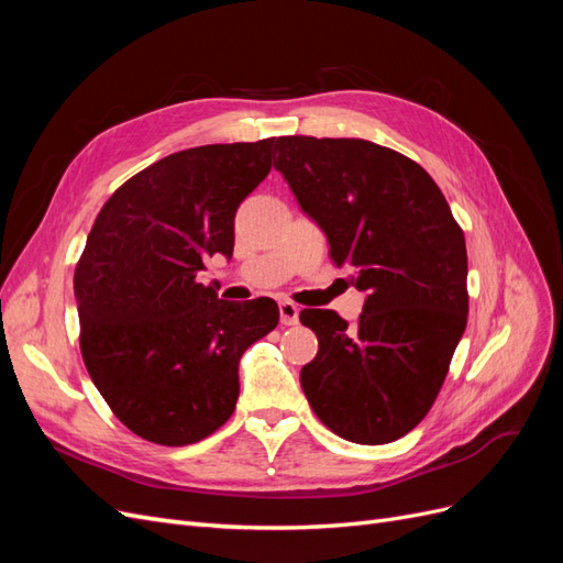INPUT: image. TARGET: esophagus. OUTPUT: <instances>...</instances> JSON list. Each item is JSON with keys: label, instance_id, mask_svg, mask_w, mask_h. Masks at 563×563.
I'll return each mask as SVG.
<instances>
[{"label": "esophagus", "instance_id": "obj_1", "mask_svg": "<svg viewBox=\"0 0 563 563\" xmlns=\"http://www.w3.org/2000/svg\"><path fill=\"white\" fill-rule=\"evenodd\" d=\"M298 305H294L291 300H282L279 302V321L284 323V327H296L298 323Z\"/></svg>", "mask_w": 563, "mask_h": 563}]
</instances>
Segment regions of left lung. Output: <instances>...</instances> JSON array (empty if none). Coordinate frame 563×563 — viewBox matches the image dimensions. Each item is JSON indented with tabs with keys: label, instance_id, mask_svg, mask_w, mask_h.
<instances>
[{
	"label": "left lung",
	"instance_id": "obj_1",
	"mask_svg": "<svg viewBox=\"0 0 563 563\" xmlns=\"http://www.w3.org/2000/svg\"><path fill=\"white\" fill-rule=\"evenodd\" d=\"M275 168L366 294L356 327L302 310L319 350L300 371L317 418L378 446L428 416L467 327V249L422 166L362 139L284 135Z\"/></svg>",
	"mask_w": 563,
	"mask_h": 563
}]
</instances>
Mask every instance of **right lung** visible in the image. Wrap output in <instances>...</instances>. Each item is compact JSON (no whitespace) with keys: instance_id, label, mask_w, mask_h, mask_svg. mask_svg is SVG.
<instances>
[{"instance_id":"add662e5","label":"right lung","mask_w":563,"mask_h":563,"mask_svg":"<svg viewBox=\"0 0 563 563\" xmlns=\"http://www.w3.org/2000/svg\"><path fill=\"white\" fill-rule=\"evenodd\" d=\"M275 139L199 145L135 174L106 201L75 269L81 356L131 432L201 441L240 397V360L279 321L272 298L220 300L209 255L232 258L234 216L272 168Z\"/></svg>"}]
</instances>
